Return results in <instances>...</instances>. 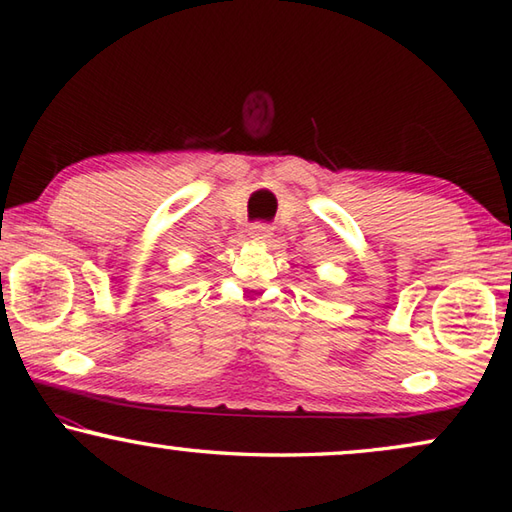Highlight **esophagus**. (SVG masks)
Here are the masks:
<instances>
[{"mask_svg":"<svg viewBox=\"0 0 512 512\" xmlns=\"http://www.w3.org/2000/svg\"><path fill=\"white\" fill-rule=\"evenodd\" d=\"M249 238L254 242H261V245H265V242L272 240V227H267V224H251Z\"/></svg>","mask_w":512,"mask_h":512,"instance_id":"obj_1","label":"esophagus"}]
</instances>
